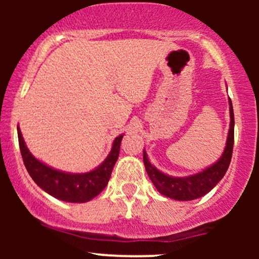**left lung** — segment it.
<instances>
[{
    "instance_id": "1",
    "label": "left lung",
    "mask_w": 259,
    "mask_h": 259,
    "mask_svg": "<svg viewBox=\"0 0 259 259\" xmlns=\"http://www.w3.org/2000/svg\"><path fill=\"white\" fill-rule=\"evenodd\" d=\"M230 105V128L226 140V146L222 157L210 167L205 168L197 175L189 177H171L165 175L155 168L148 160L146 152L144 150L145 168L151 182L157 187V190L164 196L176 200H193L200 198L210 192L228 171L232 158L233 140H235V116L231 99H229Z\"/></svg>"
}]
</instances>
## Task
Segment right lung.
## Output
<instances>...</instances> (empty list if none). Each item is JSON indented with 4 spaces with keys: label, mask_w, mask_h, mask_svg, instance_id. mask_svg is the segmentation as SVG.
<instances>
[{
    "label": "right lung",
    "mask_w": 259,
    "mask_h": 259,
    "mask_svg": "<svg viewBox=\"0 0 259 259\" xmlns=\"http://www.w3.org/2000/svg\"><path fill=\"white\" fill-rule=\"evenodd\" d=\"M17 136L24 166L37 186L56 199L68 203H86L97 197L108 184L113 167L118 160L123 134H120L113 141L112 150L104 162L87 173H67L52 168L30 153L19 126Z\"/></svg>",
    "instance_id": "1"
}]
</instances>
